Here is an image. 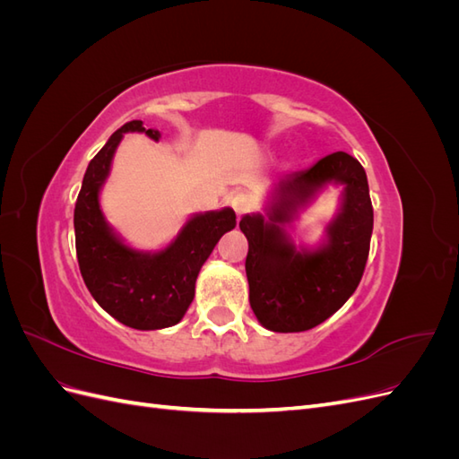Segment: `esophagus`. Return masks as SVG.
I'll return each instance as SVG.
<instances>
[{
    "instance_id": "obj_1",
    "label": "esophagus",
    "mask_w": 459,
    "mask_h": 459,
    "mask_svg": "<svg viewBox=\"0 0 459 459\" xmlns=\"http://www.w3.org/2000/svg\"><path fill=\"white\" fill-rule=\"evenodd\" d=\"M230 204L238 216H243L245 212L251 211V199H248V195H245V193H235Z\"/></svg>"
}]
</instances>
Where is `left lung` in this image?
Returning <instances> with one entry per match:
<instances>
[{
	"mask_svg": "<svg viewBox=\"0 0 459 459\" xmlns=\"http://www.w3.org/2000/svg\"><path fill=\"white\" fill-rule=\"evenodd\" d=\"M327 181L345 186L342 214L328 229L330 243L316 254H297L282 230L296 208ZM248 300L258 322L277 333L307 331L335 314L362 280L373 231V206L364 166L349 152H331L308 170L275 186L270 224L243 216Z\"/></svg>",
	"mask_w": 459,
	"mask_h": 459,
	"instance_id": "8db88e82",
	"label": "left lung"
}]
</instances>
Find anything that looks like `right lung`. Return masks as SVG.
Instances as JSON below:
<instances>
[{
    "label": "right lung",
    "instance_id": "right-lung-1",
    "mask_svg": "<svg viewBox=\"0 0 459 459\" xmlns=\"http://www.w3.org/2000/svg\"><path fill=\"white\" fill-rule=\"evenodd\" d=\"M126 132H145L142 120L126 122L90 160L74 206L76 256L80 273L100 307L134 329H162L178 324L195 297V281L204 260L221 235L235 228V212L224 208L191 218L178 239L155 255L132 251L105 224L100 189L115 149Z\"/></svg>",
    "mask_w": 459,
    "mask_h": 459
}]
</instances>
